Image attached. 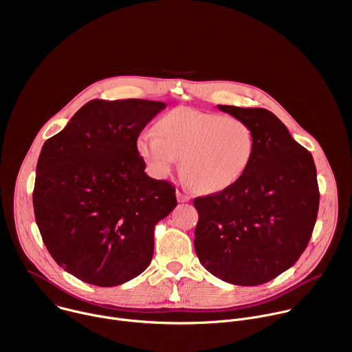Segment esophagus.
Masks as SVG:
<instances>
[{
  "mask_svg": "<svg viewBox=\"0 0 352 352\" xmlns=\"http://www.w3.org/2000/svg\"><path fill=\"white\" fill-rule=\"evenodd\" d=\"M177 199H178V202H189L190 197L188 195H185L184 192L177 190Z\"/></svg>",
  "mask_w": 352,
  "mask_h": 352,
  "instance_id": "obj_1",
  "label": "esophagus"
}]
</instances>
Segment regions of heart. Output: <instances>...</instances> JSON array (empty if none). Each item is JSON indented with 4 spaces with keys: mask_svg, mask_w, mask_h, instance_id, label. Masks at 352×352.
Returning a JSON list of instances; mask_svg holds the SVG:
<instances>
[{
    "mask_svg": "<svg viewBox=\"0 0 352 352\" xmlns=\"http://www.w3.org/2000/svg\"><path fill=\"white\" fill-rule=\"evenodd\" d=\"M255 132L236 117L177 107L156 122V133L142 132L136 152L157 178L179 160V171L197 193H217L238 182L254 160Z\"/></svg>",
    "mask_w": 352,
    "mask_h": 352,
    "instance_id": "1",
    "label": "heart"
}]
</instances>
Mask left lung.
Segmentation results:
<instances>
[{"label":"left lung","mask_w":352,"mask_h":352,"mask_svg":"<svg viewBox=\"0 0 352 352\" xmlns=\"http://www.w3.org/2000/svg\"><path fill=\"white\" fill-rule=\"evenodd\" d=\"M219 109L252 126L256 150L238 182L193 199L195 250L220 280L261 285L295 265L309 243L320 197L316 167L269 110Z\"/></svg>","instance_id":"1"}]
</instances>
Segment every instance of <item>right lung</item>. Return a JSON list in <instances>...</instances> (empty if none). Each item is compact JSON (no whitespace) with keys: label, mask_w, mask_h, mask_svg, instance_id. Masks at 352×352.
I'll return each mask as SVG.
<instances>
[{"label":"right lung","mask_w":352,"mask_h":352,"mask_svg":"<svg viewBox=\"0 0 352 352\" xmlns=\"http://www.w3.org/2000/svg\"><path fill=\"white\" fill-rule=\"evenodd\" d=\"M166 103L90 100L38 156L33 209L43 242L65 272L114 287L153 258L155 227L177 206L175 188L153 179L136 139Z\"/></svg>","instance_id":"add662e5"}]
</instances>
